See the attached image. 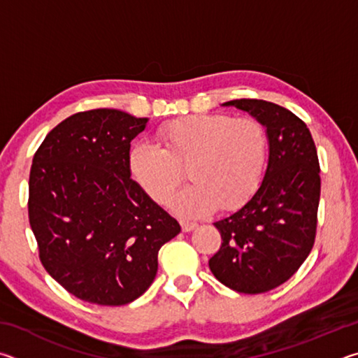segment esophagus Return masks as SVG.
<instances>
[{"instance_id":"34e87169","label":"esophagus","mask_w":358,"mask_h":358,"mask_svg":"<svg viewBox=\"0 0 358 358\" xmlns=\"http://www.w3.org/2000/svg\"><path fill=\"white\" fill-rule=\"evenodd\" d=\"M181 229H183V232H191V230H194L197 227L196 222H189V221H181Z\"/></svg>"}]
</instances>
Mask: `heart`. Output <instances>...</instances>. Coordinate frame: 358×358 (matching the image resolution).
Here are the masks:
<instances>
[{
  "label": "heart",
  "instance_id": "obj_1",
  "mask_svg": "<svg viewBox=\"0 0 358 358\" xmlns=\"http://www.w3.org/2000/svg\"><path fill=\"white\" fill-rule=\"evenodd\" d=\"M162 148L137 142L128 167L137 186L157 203H164L185 178L194 183L171 199V208L185 217L237 210L262 183L268 137L254 118L229 115H189L157 129Z\"/></svg>",
  "mask_w": 358,
  "mask_h": 358
}]
</instances>
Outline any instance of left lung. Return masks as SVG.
Returning <instances> with one entry per match:
<instances>
[{
	"label": "left lung",
	"mask_w": 358,
	"mask_h": 358,
	"mask_svg": "<svg viewBox=\"0 0 358 358\" xmlns=\"http://www.w3.org/2000/svg\"><path fill=\"white\" fill-rule=\"evenodd\" d=\"M266 129L268 166L259 189L238 211L215 222L222 243L208 260L211 273L241 294L281 286L305 262L316 238L320 197L316 145L287 108L262 99H234Z\"/></svg>",
	"instance_id": "left-lung-1"
}]
</instances>
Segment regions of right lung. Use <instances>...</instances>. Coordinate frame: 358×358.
<instances>
[{
  "mask_svg": "<svg viewBox=\"0 0 358 358\" xmlns=\"http://www.w3.org/2000/svg\"><path fill=\"white\" fill-rule=\"evenodd\" d=\"M147 123L115 108L78 112L33 157L28 216L39 259L80 300L138 299L155 280L161 246L181 230L131 178V141Z\"/></svg>",
  "mask_w": 358,
  "mask_h": 358,
  "instance_id": "1",
  "label": "right lung"
}]
</instances>
